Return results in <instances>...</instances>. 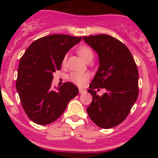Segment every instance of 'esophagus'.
Wrapping results in <instances>:
<instances>
[{
    "label": "esophagus",
    "instance_id": "1",
    "mask_svg": "<svg viewBox=\"0 0 158 158\" xmlns=\"http://www.w3.org/2000/svg\"><path fill=\"white\" fill-rule=\"evenodd\" d=\"M79 94L85 93V89H83L79 88Z\"/></svg>",
    "mask_w": 158,
    "mask_h": 158
}]
</instances>
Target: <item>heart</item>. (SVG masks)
Masks as SVG:
<instances>
[{
	"instance_id": "1",
	"label": "heart",
	"mask_w": 158,
	"mask_h": 158,
	"mask_svg": "<svg viewBox=\"0 0 158 158\" xmlns=\"http://www.w3.org/2000/svg\"><path fill=\"white\" fill-rule=\"evenodd\" d=\"M77 52L85 61L92 59L93 52L89 47L86 45H82L77 49ZM66 56L63 58V64H66ZM89 79V75L88 73H72L69 76V79L71 82H74L78 85H84L85 82Z\"/></svg>"
}]
</instances>
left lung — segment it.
Listing matches in <instances>:
<instances>
[{
  "instance_id": "obj_1",
  "label": "left lung",
  "mask_w": 158,
  "mask_h": 158,
  "mask_svg": "<svg viewBox=\"0 0 158 158\" xmlns=\"http://www.w3.org/2000/svg\"><path fill=\"white\" fill-rule=\"evenodd\" d=\"M83 40L98 53L99 66L88 92L92 101L87 108L91 120L102 128L122 123L138 96V71L128 47L109 35L83 36ZM106 88L102 97L95 89Z\"/></svg>"
}]
</instances>
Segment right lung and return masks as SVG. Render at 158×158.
Instances as JSON below:
<instances>
[{
  "instance_id": "obj_1",
  "label": "right lung",
  "mask_w": 158,
  "mask_h": 158,
  "mask_svg": "<svg viewBox=\"0 0 158 158\" xmlns=\"http://www.w3.org/2000/svg\"><path fill=\"white\" fill-rule=\"evenodd\" d=\"M82 37L52 34L33 41L20 59L16 88L28 118L40 125H48L64 112L68 103L79 93L71 82L60 88L51 86L52 73L61 69L70 48Z\"/></svg>"
}]
</instances>
